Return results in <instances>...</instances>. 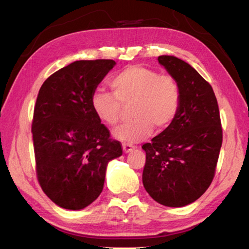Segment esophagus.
I'll return each mask as SVG.
<instances>
[{"instance_id": "1", "label": "esophagus", "mask_w": 249, "mask_h": 249, "mask_svg": "<svg viewBox=\"0 0 249 249\" xmlns=\"http://www.w3.org/2000/svg\"><path fill=\"white\" fill-rule=\"evenodd\" d=\"M135 149V146L130 145V144H123V151L125 154L129 153V151H132Z\"/></svg>"}]
</instances>
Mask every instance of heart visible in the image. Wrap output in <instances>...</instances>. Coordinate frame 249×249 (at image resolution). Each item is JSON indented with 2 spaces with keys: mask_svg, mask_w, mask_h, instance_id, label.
<instances>
[{
  "mask_svg": "<svg viewBox=\"0 0 249 249\" xmlns=\"http://www.w3.org/2000/svg\"><path fill=\"white\" fill-rule=\"evenodd\" d=\"M113 93L96 89L90 104L95 116L108 126H116L123 107H130L134 117L122 125L114 136L122 142H136L144 140L155 126L166 129L176 120L181 104V90L171 75L141 66H130L120 71L109 81Z\"/></svg>",
  "mask_w": 249,
  "mask_h": 249,
  "instance_id": "1",
  "label": "heart"
}]
</instances>
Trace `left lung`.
<instances>
[{"instance_id": "left-lung-1", "label": "left lung", "mask_w": 249, "mask_h": 249, "mask_svg": "<svg viewBox=\"0 0 249 249\" xmlns=\"http://www.w3.org/2000/svg\"><path fill=\"white\" fill-rule=\"evenodd\" d=\"M178 82L181 104L176 120L146 151L142 184L158 203L181 208L208 190L215 175L223 132L217 101L211 84L197 71L174 56H159Z\"/></svg>"}]
</instances>
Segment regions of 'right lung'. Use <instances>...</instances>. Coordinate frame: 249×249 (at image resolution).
I'll return each instance as SVG.
<instances>
[{"label":"right lung","instance_id":"obj_1","mask_svg":"<svg viewBox=\"0 0 249 249\" xmlns=\"http://www.w3.org/2000/svg\"><path fill=\"white\" fill-rule=\"evenodd\" d=\"M114 66L111 59L74 61L47 78L37 95L32 122L36 175L60 208L81 210L98 199L107 162L123 154L90 104Z\"/></svg>","mask_w":249,"mask_h":249}]
</instances>
